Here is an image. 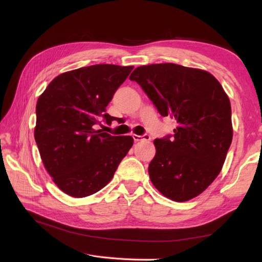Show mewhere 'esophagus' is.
<instances>
[{"label":"esophagus","mask_w":262,"mask_h":262,"mask_svg":"<svg viewBox=\"0 0 262 262\" xmlns=\"http://www.w3.org/2000/svg\"><path fill=\"white\" fill-rule=\"evenodd\" d=\"M133 138H134L135 142H141V141H149L151 140V136H149L148 134H145V135H133Z\"/></svg>","instance_id":"1"}]
</instances>
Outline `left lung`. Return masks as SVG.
Listing matches in <instances>:
<instances>
[{
  "mask_svg": "<svg viewBox=\"0 0 262 262\" xmlns=\"http://www.w3.org/2000/svg\"><path fill=\"white\" fill-rule=\"evenodd\" d=\"M129 80L178 124L173 134L154 141L148 165L154 187L174 202L198 196L219 176L231 146L229 97L208 72L173 63L140 66Z\"/></svg>",
  "mask_w": 262,
  "mask_h": 262,
  "instance_id": "1",
  "label": "left lung"
}]
</instances>
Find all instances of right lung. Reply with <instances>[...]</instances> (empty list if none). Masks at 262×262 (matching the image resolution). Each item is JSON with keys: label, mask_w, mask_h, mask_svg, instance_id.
<instances>
[{"label": "right lung", "mask_w": 262, "mask_h": 262, "mask_svg": "<svg viewBox=\"0 0 262 262\" xmlns=\"http://www.w3.org/2000/svg\"><path fill=\"white\" fill-rule=\"evenodd\" d=\"M133 66L97 64L60 74L36 105L35 140L42 163L65 193L82 198L113 179L133 137L113 136L96 125L115 120L105 107Z\"/></svg>", "instance_id": "1"}]
</instances>
